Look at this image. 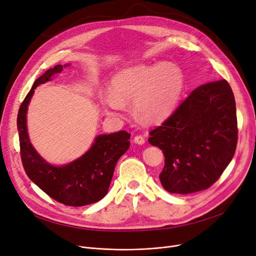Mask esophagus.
Instances as JSON below:
<instances>
[{"label":"esophagus","instance_id":"34e87169","mask_svg":"<svg viewBox=\"0 0 256 256\" xmlns=\"http://www.w3.org/2000/svg\"><path fill=\"white\" fill-rule=\"evenodd\" d=\"M134 142H135L136 144H139V145H143L145 143V139H144V137L137 135L135 138H134Z\"/></svg>","mask_w":256,"mask_h":256}]
</instances>
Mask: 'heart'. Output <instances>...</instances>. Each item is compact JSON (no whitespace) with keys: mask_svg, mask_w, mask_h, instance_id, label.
Returning a JSON list of instances; mask_svg holds the SVG:
<instances>
[{"mask_svg":"<svg viewBox=\"0 0 256 256\" xmlns=\"http://www.w3.org/2000/svg\"><path fill=\"white\" fill-rule=\"evenodd\" d=\"M184 87V76L173 63L138 64L118 72L110 92L100 98L106 114L119 116L134 100L137 116L145 122H160L176 108Z\"/></svg>","mask_w":256,"mask_h":256,"instance_id":"1","label":"heart"}]
</instances>
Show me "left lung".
Segmentation results:
<instances>
[{
  "label": "left lung",
  "instance_id": "8db88e82",
  "mask_svg": "<svg viewBox=\"0 0 256 256\" xmlns=\"http://www.w3.org/2000/svg\"><path fill=\"white\" fill-rule=\"evenodd\" d=\"M236 100L225 80L197 87L148 142L163 150V188L174 194L206 190L232 160L238 142Z\"/></svg>",
  "mask_w": 256,
  "mask_h": 256
}]
</instances>
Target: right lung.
I'll list each match as a JSON object with an SVG mask.
<instances>
[{"label": "right lung", "instance_id": "obj_1", "mask_svg": "<svg viewBox=\"0 0 256 256\" xmlns=\"http://www.w3.org/2000/svg\"><path fill=\"white\" fill-rule=\"evenodd\" d=\"M68 65L58 64L35 80L20 106L18 130L22 162L29 178L58 202L70 206H83L98 202L108 193L117 160L130 147V134L120 130L109 135H98L82 156L62 166L50 164L35 150L26 128V112L34 90Z\"/></svg>", "mask_w": 256, "mask_h": 256}]
</instances>
